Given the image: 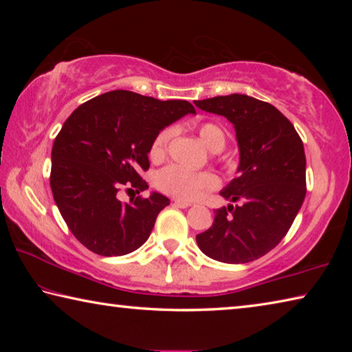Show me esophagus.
I'll return each instance as SVG.
<instances>
[{"label":"esophagus","mask_w":352,"mask_h":352,"mask_svg":"<svg viewBox=\"0 0 352 352\" xmlns=\"http://www.w3.org/2000/svg\"><path fill=\"white\" fill-rule=\"evenodd\" d=\"M174 205H175L177 208H188V206H190V201L177 199V200H174Z\"/></svg>","instance_id":"obj_1"}]
</instances>
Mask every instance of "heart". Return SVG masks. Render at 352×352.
Wrapping results in <instances>:
<instances>
[{
	"label": "heart",
	"mask_w": 352,
	"mask_h": 352,
	"mask_svg": "<svg viewBox=\"0 0 352 352\" xmlns=\"http://www.w3.org/2000/svg\"><path fill=\"white\" fill-rule=\"evenodd\" d=\"M197 133L204 144L212 152H220L225 147L226 135L223 129L214 122H204L197 127ZM172 136L170 129H164L152 141L148 155L153 162H162L168 152V144ZM155 184L162 192L180 200H194L206 190L219 186L217 177L211 172H190L180 166H168L162 169L155 178Z\"/></svg>",
	"instance_id": "1"
}]
</instances>
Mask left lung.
<instances>
[{"instance_id": "1", "label": "left lung", "mask_w": 352, "mask_h": 352, "mask_svg": "<svg viewBox=\"0 0 352 352\" xmlns=\"http://www.w3.org/2000/svg\"><path fill=\"white\" fill-rule=\"evenodd\" d=\"M200 110L233 124L241 162L237 177L220 190L239 201L214 211L197 234L206 256L225 264L259 259L287 234L306 197V155L300 135L276 107L247 94L194 100Z\"/></svg>"}]
</instances>
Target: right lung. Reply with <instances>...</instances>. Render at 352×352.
Wrapping results in <instances>:
<instances>
[{"label":"right lung","mask_w":352,"mask_h":352,"mask_svg":"<svg viewBox=\"0 0 352 352\" xmlns=\"http://www.w3.org/2000/svg\"><path fill=\"white\" fill-rule=\"evenodd\" d=\"M188 113H195L188 100L115 90L87 100L65 121L52 146L51 189L71 233L90 252L122 256L148 239L169 199L152 192L124 204L119 190L148 188L140 174L151 166L152 141Z\"/></svg>","instance_id":"obj_1"}]
</instances>
